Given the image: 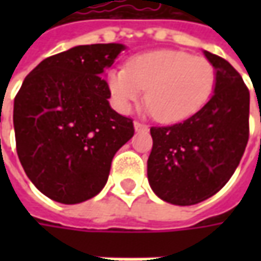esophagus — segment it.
<instances>
[{
    "mask_svg": "<svg viewBox=\"0 0 261 261\" xmlns=\"http://www.w3.org/2000/svg\"><path fill=\"white\" fill-rule=\"evenodd\" d=\"M134 126H135V129L138 130V132H141V130H148V126L144 125V123H141L139 120H135Z\"/></svg>",
    "mask_w": 261,
    "mask_h": 261,
    "instance_id": "34e87169",
    "label": "esophagus"
}]
</instances>
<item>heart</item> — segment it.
Wrapping results in <instances>:
<instances>
[{
  "label": "heart",
  "instance_id": "b5f03b06",
  "mask_svg": "<svg viewBox=\"0 0 261 261\" xmlns=\"http://www.w3.org/2000/svg\"><path fill=\"white\" fill-rule=\"evenodd\" d=\"M215 68L205 56L155 50L134 56L126 69L109 74L116 107L127 112L146 90V105L161 122H178L199 112L215 87Z\"/></svg>",
  "mask_w": 261,
  "mask_h": 261
}]
</instances>
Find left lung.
I'll return each instance as SVG.
<instances>
[{
	"label": "left lung",
	"mask_w": 261,
	"mask_h": 261,
	"mask_svg": "<svg viewBox=\"0 0 261 261\" xmlns=\"http://www.w3.org/2000/svg\"><path fill=\"white\" fill-rule=\"evenodd\" d=\"M205 56L216 71L211 100L181 123L151 127L148 181L158 197L173 205H196L218 193L248 142V88L224 58L206 50Z\"/></svg>",
	"instance_id": "1"
}]
</instances>
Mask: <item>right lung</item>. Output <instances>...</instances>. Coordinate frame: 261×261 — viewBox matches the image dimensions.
<instances>
[{"mask_svg": "<svg viewBox=\"0 0 261 261\" xmlns=\"http://www.w3.org/2000/svg\"><path fill=\"white\" fill-rule=\"evenodd\" d=\"M125 46H75L43 59L14 98L17 155L32 183L74 205L105 187L112 160L134 136V120L109 105L103 78Z\"/></svg>", "mask_w": 261, "mask_h": 261, "instance_id": "add662e5", "label": "right lung"}]
</instances>
